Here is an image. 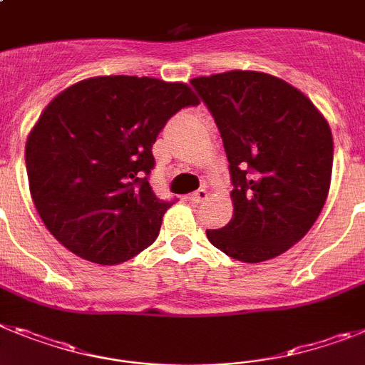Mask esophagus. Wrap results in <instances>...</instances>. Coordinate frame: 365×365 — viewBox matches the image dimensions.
I'll list each match as a JSON object with an SVG mask.
<instances>
[{"instance_id": "34e87169", "label": "esophagus", "mask_w": 365, "mask_h": 365, "mask_svg": "<svg viewBox=\"0 0 365 365\" xmlns=\"http://www.w3.org/2000/svg\"><path fill=\"white\" fill-rule=\"evenodd\" d=\"M207 195H208L207 190L199 188V190H195L194 194L190 195V201H192V203H203L205 199H207Z\"/></svg>"}]
</instances>
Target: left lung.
<instances>
[{
  "label": "left lung",
  "mask_w": 365,
  "mask_h": 365,
  "mask_svg": "<svg viewBox=\"0 0 365 365\" xmlns=\"http://www.w3.org/2000/svg\"><path fill=\"white\" fill-rule=\"evenodd\" d=\"M220 129L235 214L207 230L210 244L242 262L288 251L322 212L332 175V133L314 103L260 71L190 81Z\"/></svg>",
  "instance_id": "left-lung-1"
}]
</instances>
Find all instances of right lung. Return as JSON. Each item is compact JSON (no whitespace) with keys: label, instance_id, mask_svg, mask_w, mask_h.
<instances>
[{"label":"right lung","instance_id":"add662e5","mask_svg":"<svg viewBox=\"0 0 365 365\" xmlns=\"http://www.w3.org/2000/svg\"><path fill=\"white\" fill-rule=\"evenodd\" d=\"M195 105L188 85L153 77H92L58 93L26 145L31 195L49 232L103 266L149 247L173 205L149 185L153 144L173 114Z\"/></svg>","mask_w":365,"mask_h":365}]
</instances>
